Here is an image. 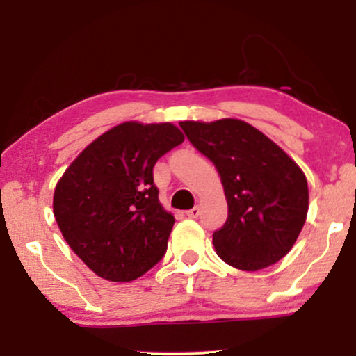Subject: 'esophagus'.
Wrapping results in <instances>:
<instances>
[{"mask_svg":"<svg viewBox=\"0 0 356 356\" xmlns=\"http://www.w3.org/2000/svg\"><path fill=\"white\" fill-rule=\"evenodd\" d=\"M199 213H201V209H199L197 206L196 207H193L191 211H186V216L189 217V218H196Z\"/></svg>","mask_w":356,"mask_h":356,"instance_id":"obj_1","label":"esophagus"}]
</instances>
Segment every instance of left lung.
I'll list each match as a JSON object with an SVG mask.
<instances>
[{"label":"left lung","mask_w":356,"mask_h":356,"mask_svg":"<svg viewBox=\"0 0 356 356\" xmlns=\"http://www.w3.org/2000/svg\"><path fill=\"white\" fill-rule=\"evenodd\" d=\"M179 126L220 175L228 218L212 236L218 257L240 270H259L280 261L308 216L303 170L246 121H181Z\"/></svg>","instance_id":"8db88e82"}]
</instances>
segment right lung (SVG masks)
I'll use <instances>...</instances> for the list:
<instances>
[{
  "label": "right lung",
  "mask_w": 356,
  "mask_h": 356,
  "mask_svg": "<svg viewBox=\"0 0 356 356\" xmlns=\"http://www.w3.org/2000/svg\"><path fill=\"white\" fill-rule=\"evenodd\" d=\"M183 140L172 123L126 121L92 140L56 183L58 227L102 279L136 280L162 259L175 217L159 201L152 170Z\"/></svg>",
  "instance_id": "right-lung-1"
}]
</instances>
